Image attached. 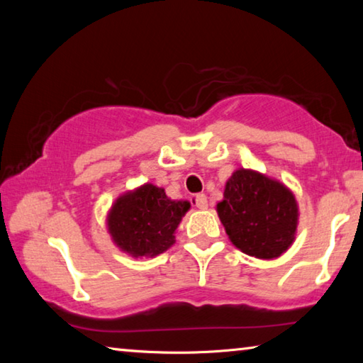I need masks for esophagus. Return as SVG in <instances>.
Here are the masks:
<instances>
[{
  "label": "esophagus",
  "instance_id": "1",
  "mask_svg": "<svg viewBox=\"0 0 363 363\" xmlns=\"http://www.w3.org/2000/svg\"><path fill=\"white\" fill-rule=\"evenodd\" d=\"M194 203L196 208H200V210H206L208 208V199L205 194H196L194 195Z\"/></svg>",
  "mask_w": 363,
  "mask_h": 363
}]
</instances>
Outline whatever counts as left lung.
<instances>
[{
  "instance_id": "obj_1",
  "label": "left lung",
  "mask_w": 363,
  "mask_h": 363,
  "mask_svg": "<svg viewBox=\"0 0 363 363\" xmlns=\"http://www.w3.org/2000/svg\"><path fill=\"white\" fill-rule=\"evenodd\" d=\"M218 214L232 243L259 259L280 256L294 240L298 205L284 184L237 169L225 184Z\"/></svg>"
}]
</instances>
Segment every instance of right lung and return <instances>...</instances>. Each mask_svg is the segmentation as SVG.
I'll use <instances>...</instances> for the list:
<instances>
[{
    "mask_svg": "<svg viewBox=\"0 0 363 363\" xmlns=\"http://www.w3.org/2000/svg\"><path fill=\"white\" fill-rule=\"evenodd\" d=\"M189 208V201L169 200L163 189L145 184L115 201L108 232L126 253L157 256L174 243V230Z\"/></svg>",
    "mask_w": 363,
    "mask_h": 363,
    "instance_id": "right-lung-1",
    "label": "right lung"
}]
</instances>
